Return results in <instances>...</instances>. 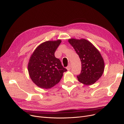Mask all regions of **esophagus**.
Here are the masks:
<instances>
[{
	"label": "esophagus",
	"instance_id": "34e87169",
	"mask_svg": "<svg viewBox=\"0 0 124 124\" xmlns=\"http://www.w3.org/2000/svg\"><path fill=\"white\" fill-rule=\"evenodd\" d=\"M71 69V65L70 64H69V65H68V66L67 67V69L68 70H70V69Z\"/></svg>",
	"mask_w": 124,
	"mask_h": 124
}]
</instances>
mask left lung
Returning <instances> with one entry per match:
<instances>
[{
  "mask_svg": "<svg viewBox=\"0 0 124 124\" xmlns=\"http://www.w3.org/2000/svg\"><path fill=\"white\" fill-rule=\"evenodd\" d=\"M68 41L81 61V71L77 75L78 80L87 85L94 84L102 76L104 69V61L100 53L86 39H72Z\"/></svg>",
  "mask_w": 124,
  "mask_h": 124,
  "instance_id": "obj_1",
  "label": "left lung"
}]
</instances>
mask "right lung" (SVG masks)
Returning <instances> with one entry per match:
<instances>
[{"label":"right lung","instance_id":"obj_1","mask_svg":"<svg viewBox=\"0 0 124 124\" xmlns=\"http://www.w3.org/2000/svg\"><path fill=\"white\" fill-rule=\"evenodd\" d=\"M61 40L47 41L37 47L28 63V72L32 81L38 87L50 89L58 84L67 70L63 67L55 52Z\"/></svg>","mask_w":124,"mask_h":124}]
</instances>
